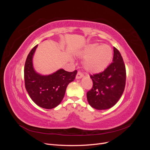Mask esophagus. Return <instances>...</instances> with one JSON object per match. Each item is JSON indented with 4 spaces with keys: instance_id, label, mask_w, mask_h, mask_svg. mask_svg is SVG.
Segmentation results:
<instances>
[{
    "instance_id": "34e87169",
    "label": "esophagus",
    "mask_w": 150,
    "mask_h": 150,
    "mask_svg": "<svg viewBox=\"0 0 150 150\" xmlns=\"http://www.w3.org/2000/svg\"><path fill=\"white\" fill-rule=\"evenodd\" d=\"M83 77V74L82 73V72L79 71L78 72V74H77L76 76V79H81Z\"/></svg>"
}]
</instances>
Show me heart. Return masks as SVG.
Masks as SVG:
<instances>
[{
    "label": "heart",
    "instance_id": "1",
    "mask_svg": "<svg viewBox=\"0 0 150 150\" xmlns=\"http://www.w3.org/2000/svg\"><path fill=\"white\" fill-rule=\"evenodd\" d=\"M79 54L84 57L83 66L86 71L91 73H99L110 64L112 51L108 45L94 43L89 44Z\"/></svg>",
    "mask_w": 150,
    "mask_h": 150
}]
</instances>
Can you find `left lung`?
<instances>
[{"instance_id":"obj_1","label":"left lung","mask_w":150,"mask_h":150,"mask_svg":"<svg viewBox=\"0 0 150 150\" xmlns=\"http://www.w3.org/2000/svg\"><path fill=\"white\" fill-rule=\"evenodd\" d=\"M114 49L112 62L103 72L91 75L93 86L87 93L89 105L98 110H108L118 101L125 90L126 68L120 51Z\"/></svg>"}]
</instances>
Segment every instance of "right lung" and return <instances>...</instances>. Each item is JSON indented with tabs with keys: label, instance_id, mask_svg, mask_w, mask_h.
Wrapping results in <instances>:
<instances>
[{
	"label": "right lung",
	"instance_id": "add662e5",
	"mask_svg": "<svg viewBox=\"0 0 150 150\" xmlns=\"http://www.w3.org/2000/svg\"><path fill=\"white\" fill-rule=\"evenodd\" d=\"M38 45L28 54L24 66L25 86L30 98L44 109L57 106L64 98L67 85L76 78L77 71L67 72L60 69L49 75L38 73L33 66V56Z\"/></svg>",
	"mask_w": 150,
	"mask_h": 150
}]
</instances>
